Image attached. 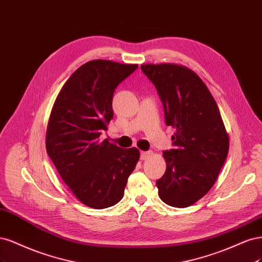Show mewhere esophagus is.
<instances>
[{
    "mask_svg": "<svg viewBox=\"0 0 262 262\" xmlns=\"http://www.w3.org/2000/svg\"><path fill=\"white\" fill-rule=\"evenodd\" d=\"M152 156H154V152H152V151H141V154H140V159H141V160H147L148 158L152 157Z\"/></svg>",
    "mask_w": 262,
    "mask_h": 262,
    "instance_id": "obj_1",
    "label": "esophagus"
}]
</instances>
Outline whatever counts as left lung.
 Wrapping results in <instances>:
<instances>
[{
	"instance_id": "obj_1",
	"label": "left lung",
	"mask_w": 262,
	"mask_h": 262,
	"mask_svg": "<svg viewBox=\"0 0 262 262\" xmlns=\"http://www.w3.org/2000/svg\"><path fill=\"white\" fill-rule=\"evenodd\" d=\"M161 98L165 123L176 129L175 149L164 151L166 170L157 181L166 205L186 208L212 188L229 152L230 139L220 110L206 83L188 67L142 64Z\"/></svg>"
}]
</instances>
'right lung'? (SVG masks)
Segmentation results:
<instances>
[{
    "label": "right lung",
    "instance_id": "add662e5",
    "mask_svg": "<svg viewBox=\"0 0 262 262\" xmlns=\"http://www.w3.org/2000/svg\"><path fill=\"white\" fill-rule=\"evenodd\" d=\"M137 67L108 60L85 63L64 83L50 114L47 152L73 195L87 207L116 205L140 158L137 148L122 149L100 139L113 117L115 88Z\"/></svg>",
    "mask_w": 262,
    "mask_h": 262
}]
</instances>
